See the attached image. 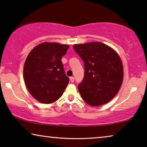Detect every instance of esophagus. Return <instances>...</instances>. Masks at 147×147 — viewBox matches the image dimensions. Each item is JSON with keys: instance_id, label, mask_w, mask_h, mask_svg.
Returning <instances> with one entry per match:
<instances>
[{"instance_id": "esophagus-1", "label": "esophagus", "mask_w": 147, "mask_h": 147, "mask_svg": "<svg viewBox=\"0 0 147 147\" xmlns=\"http://www.w3.org/2000/svg\"><path fill=\"white\" fill-rule=\"evenodd\" d=\"M69 79H70V81H71V82H72V83L74 82V80H75V78H74V77H70Z\"/></svg>"}]
</instances>
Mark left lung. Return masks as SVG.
Returning <instances> with one entry per match:
<instances>
[{"label": "left lung", "instance_id": "obj_1", "mask_svg": "<svg viewBox=\"0 0 147 147\" xmlns=\"http://www.w3.org/2000/svg\"><path fill=\"white\" fill-rule=\"evenodd\" d=\"M84 64V77L78 88L82 99L92 106L109 102L123 81V66L118 53L100 42L74 45Z\"/></svg>", "mask_w": 147, "mask_h": 147}]
</instances>
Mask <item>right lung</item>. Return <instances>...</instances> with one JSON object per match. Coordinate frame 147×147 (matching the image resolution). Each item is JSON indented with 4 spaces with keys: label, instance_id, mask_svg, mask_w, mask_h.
<instances>
[{
    "label": "right lung",
    "instance_id": "1",
    "mask_svg": "<svg viewBox=\"0 0 147 147\" xmlns=\"http://www.w3.org/2000/svg\"><path fill=\"white\" fill-rule=\"evenodd\" d=\"M68 49V45L45 42L34 47L26 59L24 81L32 96L41 103L57 101L69 84L61 62Z\"/></svg>",
    "mask_w": 147,
    "mask_h": 147
}]
</instances>
